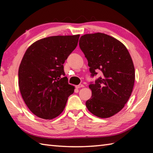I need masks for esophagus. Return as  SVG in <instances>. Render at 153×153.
Listing matches in <instances>:
<instances>
[{"label":"esophagus","mask_w":153,"mask_h":153,"mask_svg":"<svg viewBox=\"0 0 153 153\" xmlns=\"http://www.w3.org/2000/svg\"><path fill=\"white\" fill-rule=\"evenodd\" d=\"M83 87H84V86L83 84H79V85H77V86H76V88L77 89H79V88H83Z\"/></svg>","instance_id":"obj_1"}]
</instances>
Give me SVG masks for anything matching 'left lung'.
<instances>
[{
    "instance_id": "obj_1",
    "label": "left lung",
    "mask_w": 153,
    "mask_h": 153,
    "mask_svg": "<svg viewBox=\"0 0 153 153\" xmlns=\"http://www.w3.org/2000/svg\"><path fill=\"white\" fill-rule=\"evenodd\" d=\"M79 45L91 76L102 72V76L89 85L92 97L86 107L98 117H112L124 107L133 90L135 69L129 53L120 41L99 32L82 36Z\"/></svg>"
}]
</instances>
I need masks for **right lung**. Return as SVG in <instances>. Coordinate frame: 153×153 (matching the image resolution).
<instances>
[{
    "label": "right lung",
    "mask_w": 153,
    "mask_h": 153,
    "mask_svg": "<svg viewBox=\"0 0 153 153\" xmlns=\"http://www.w3.org/2000/svg\"><path fill=\"white\" fill-rule=\"evenodd\" d=\"M79 35L54 36L33 42L25 51L18 71L21 94L37 117L52 120L63 112L75 87L69 84L63 64Z\"/></svg>",
    "instance_id": "add662e5"
}]
</instances>
